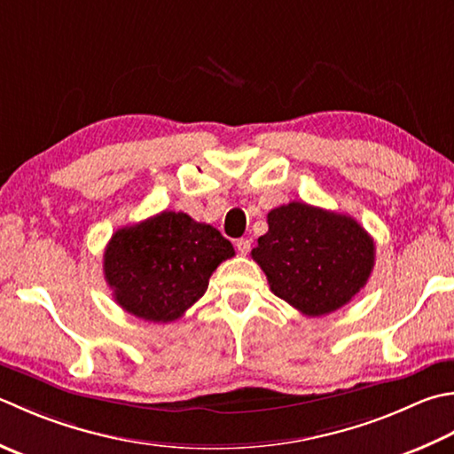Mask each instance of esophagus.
Instances as JSON below:
<instances>
[{
    "mask_svg": "<svg viewBox=\"0 0 454 454\" xmlns=\"http://www.w3.org/2000/svg\"><path fill=\"white\" fill-rule=\"evenodd\" d=\"M250 247H252V242L247 238H239V239H236V250L242 254V255H246L247 252H250Z\"/></svg>",
    "mask_w": 454,
    "mask_h": 454,
    "instance_id": "34e87169",
    "label": "esophagus"
}]
</instances>
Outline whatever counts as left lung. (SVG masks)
Masks as SVG:
<instances>
[{"label": "left lung", "instance_id": "1", "mask_svg": "<svg viewBox=\"0 0 454 454\" xmlns=\"http://www.w3.org/2000/svg\"><path fill=\"white\" fill-rule=\"evenodd\" d=\"M268 226L252 257L275 295L303 315L333 313L366 286L376 247L352 216L289 202L270 212Z\"/></svg>", "mask_w": 454, "mask_h": 454}]
</instances>
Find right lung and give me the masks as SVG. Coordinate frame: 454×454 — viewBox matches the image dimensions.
Segmentation results:
<instances>
[{"mask_svg":"<svg viewBox=\"0 0 454 454\" xmlns=\"http://www.w3.org/2000/svg\"><path fill=\"white\" fill-rule=\"evenodd\" d=\"M232 255V244L216 228L184 212L163 210L112 236L104 279L129 315L171 323L197 303L212 271Z\"/></svg>","mask_w":454,"mask_h":454,"instance_id":"add662e5","label":"right lung"}]
</instances>
